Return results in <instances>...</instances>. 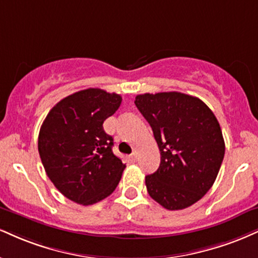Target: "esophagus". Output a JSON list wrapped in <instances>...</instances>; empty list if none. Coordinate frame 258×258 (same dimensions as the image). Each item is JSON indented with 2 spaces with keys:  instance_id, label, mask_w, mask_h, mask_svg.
Returning a JSON list of instances; mask_svg holds the SVG:
<instances>
[{
  "instance_id": "1",
  "label": "esophagus",
  "mask_w": 258,
  "mask_h": 258,
  "mask_svg": "<svg viewBox=\"0 0 258 258\" xmlns=\"http://www.w3.org/2000/svg\"><path fill=\"white\" fill-rule=\"evenodd\" d=\"M130 157H131V160L133 161V162H136V161H137V159H138V155H137V153H136V151H135V153L131 154V156H130Z\"/></svg>"
}]
</instances>
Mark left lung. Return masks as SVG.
Instances as JSON below:
<instances>
[{
	"label": "left lung",
	"instance_id": "8db88e82",
	"mask_svg": "<svg viewBox=\"0 0 258 258\" xmlns=\"http://www.w3.org/2000/svg\"><path fill=\"white\" fill-rule=\"evenodd\" d=\"M135 103L161 153L159 169L145 176L148 194L168 210L192 206L210 190L225 156L218 119L200 98L176 91L138 95Z\"/></svg>",
	"mask_w": 258,
	"mask_h": 258
}]
</instances>
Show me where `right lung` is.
Returning <instances> with one entry per match:
<instances>
[{
  "instance_id": "right-lung-1",
  "label": "right lung",
  "mask_w": 258,
  "mask_h": 258,
  "mask_svg": "<svg viewBox=\"0 0 258 258\" xmlns=\"http://www.w3.org/2000/svg\"><path fill=\"white\" fill-rule=\"evenodd\" d=\"M120 95L86 89L61 99L43 121L38 151L46 175L68 200L91 206L113 194L126 164L113 153L103 122Z\"/></svg>"
}]
</instances>
